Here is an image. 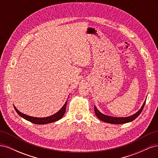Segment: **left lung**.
<instances>
[{"instance_id": "left-lung-1", "label": "left lung", "mask_w": 158, "mask_h": 158, "mask_svg": "<svg viewBox=\"0 0 158 158\" xmlns=\"http://www.w3.org/2000/svg\"><path fill=\"white\" fill-rule=\"evenodd\" d=\"M146 100L144 102V103H143L142 106L141 107L139 111L136 112L135 114H132V115L129 116V117H114L106 115V114H104L102 113L101 112H99V111H98V109L95 106H94V111H95V114H96L98 118L103 122H106L107 123H111V124H117V125H118V124H125L127 123L132 121L133 120H135V118H136L138 116H139V114L141 113L143 109H144V107L145 103H146Z\"/></svg>"}]
</instances>
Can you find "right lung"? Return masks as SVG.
Here are the masks:
<instances>
[{"label": "right lung", "instance_id": "right-lung-1", "mask_svg": "<svg viewBox=\"0 0 158 158\" xmlns=\"http://www.w3.org/2000/svg\"><path fill=\"white\" fill-rule=\"evenodd\" d=\"M66 103H67V101L65 102L64 106L62 107V108L59 110L58 112H56L54 114H52V115H51V116L47 117H44V118L33 117L26 115V114L21 113L20 111H19L16 108L15 106H14V109H15L16 111L17 112V113L19 114V115L22 117V118H25L26 120L30 121L31 123H34V124H36V125H45V124H48V123H53V122L59 121V119H60L62 117H63V115L65 113V111H66Z\"/></svg>", "mask_w": 158, "mask_h": 158}]
</instances>
